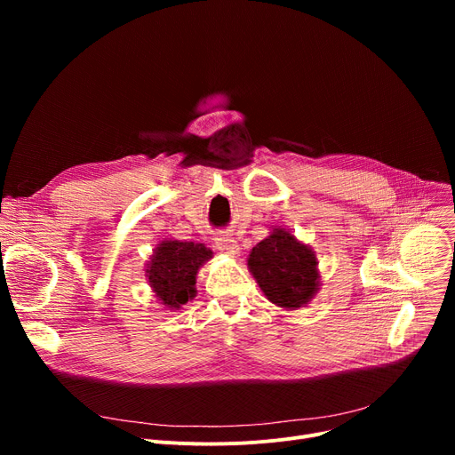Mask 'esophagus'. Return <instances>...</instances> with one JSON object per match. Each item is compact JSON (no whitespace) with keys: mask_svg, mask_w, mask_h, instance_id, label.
Wrapping results in <instances>:
<instances>
[{"mask_svg":"<svg viewBox=\"0 0 455 455\" xmlns=\"http://www.w3.org/2000/svg\"><path fill=\"white\" fill-rule=\"evenodd\" d=\"M215 247H218L225 254H230V256L240 254V245H237V242L228 234H221V235L215 237Z\"/></svg>","mask_w":455,"mask_h":455,"instance_id":"esophagus-1","label":"esophagus"}]
</instances>
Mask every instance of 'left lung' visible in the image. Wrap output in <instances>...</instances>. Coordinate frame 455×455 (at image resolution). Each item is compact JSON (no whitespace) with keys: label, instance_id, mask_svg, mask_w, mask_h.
I'll list each match as a JSON object with an SVG mask.
<instances>
[{"label":"left lung","instance_id":"obj_1","mask_svg":"<svg viewBox=\"0 0 455 455\" xmlns=\"http://www.w3.org/2000/svg\"><path fill=\"white\" fill-rule=\"evenodd\" d=\"M249 267L261 291L282 307L295 309L307 304L319 288L314 252L278 228L252 249Z\"/></svg>","mask_w":455,"mask_h":455}]
</instances>
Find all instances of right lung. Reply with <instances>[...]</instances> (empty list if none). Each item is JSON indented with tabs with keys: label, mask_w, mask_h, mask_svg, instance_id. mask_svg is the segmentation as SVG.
Segmentation results:
<instances>
[{
	"label": "right lung",
	"mask_w": 455,
	"mask_h": 455,
	"mask_svg": "<svg viewBox=\"0 0 455 455\" xmlns=\"http://www.w3.org/2000/svg\"><path fill=\"white\" fill-rule=\"evenodd\" d=\"M212 251L194 242H164L156 249L148 275L156 297L167 307H179L196 295V275Z\"/></svg>",
	"instance_id": "right-lung-1"
}]
</instances>
